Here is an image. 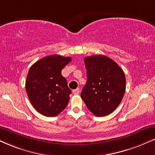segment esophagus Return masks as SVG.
<instances>
[{"instance_id":"obj_1","label":"esophagus","mask_w":155,"mask_h":155,"mask_svg":"<svg viewBox=\"0 0 155 155\" xmlns=\"http://www.w3.org/2000/svg\"><path fill=\"white\" fill-rule=\"evenodd\" d=\"M79 92H80L79 89L77 88V89H74V90H73V94H79Z\"/></svg>"}]
</instances>
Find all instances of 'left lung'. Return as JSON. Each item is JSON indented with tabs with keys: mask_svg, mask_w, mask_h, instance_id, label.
<instances>
[{
	"mask_svg": "<svg viewBox=\"0 0 155 155\" xmlns=\"http://www.w3.org/2000/svg\"><path fill=\"white\" fill-rule=\"evenodd\" d=\"M87 81L81 97L97 117L106 116L118 107L126 91V76L111 58L97 55L84 58Z\"/></svg>",
	"mask_w": 155,
	"mask_h": 155,
	"instance_id": "obj_1",
	"label": "left lung"
}]
</instances>
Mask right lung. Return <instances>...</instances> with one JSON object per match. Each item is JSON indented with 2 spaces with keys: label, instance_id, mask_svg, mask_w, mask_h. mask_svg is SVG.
I'll return each mask as SVG.
<instances>
[{
  "label": "right lung",
  "instance_id": "add662e5",
  "mask_svg": "<svg viewBox=\"0 0 155 155\" xmlns=\"http://www.w3.org/2000/svg\"><path fill=\"white\" fill-rule=\"evenodd\" d=\"M71 57L51 55L37 61L29 68L26 91L35 109L47 117L56 116L66 107L71 93L61 71Z\"/></svg>",
  "mask_w": 155,
  "mask_h": 155
}]
</instances>
